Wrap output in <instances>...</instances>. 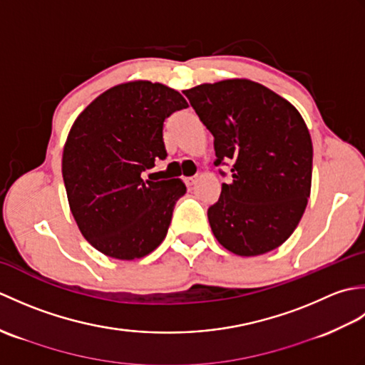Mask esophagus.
Here are the masks:
<instances>
[{
	"label": "esophagus",
	"mask_w": 365,
	"mask_h": 365,
	"mask_svg": "<svg viewBox=\"0 0 365 365\" xmlns=\"http://www.w3.org/2000/svg\"><path fill=\"white\" fill-rule=\"evenodd\" d=\"M197 182V177H187L185 178V183L188 185V187H192V185H196Z\"/></svg>",
	"instance_id": "1"
}]
</instances>
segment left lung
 Masks as SVG:
<instances>
[{"instance_id":"obj_1","label":"left lung","mask_w":365,"mask_h":365,"mask_svg":"<svg viewBox=\"0 0 365 365\" xmlns=\"http://www.w3.org/2000/svg\"><path fill=\"white\" fill-rule=\"evenodd\" d=\"M215 138V165H232L218 202L208 208L213 235L227 251L254 257L297 229L311 196L312 139L297 108L251 80L204 83L183 91Z\"/></svg>"}]
</instances>
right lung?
Returning <instances> with one entry per match:
<instances>
[{
  "mask_svg": "<svg viewBox=\"0 0 365 365\" xmlns=\"http://www.w3.org/2000/svg\"><path fill=\"white\" fill-rule=\"evenodd\" d=\"M188 108L161 83H122L100 94L76 118L63 152L68 205L83 237L108 257L135 260L165 240L180 178L143 180L168 157L163 122Z\"/></svg>",
  "mask_w": 365,
  "mask_h": 365,
  "instance_id": "add662e5",
  "label": "right lung"
}]
</instances>
